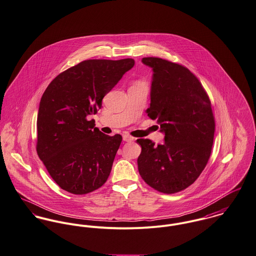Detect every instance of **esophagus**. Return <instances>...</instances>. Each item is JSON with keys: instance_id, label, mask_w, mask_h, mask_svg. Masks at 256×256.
<instances>
[{"instance_id": "1", "label": "esophagus", "mask_w": 256, "mask_h": 256, "mask_svg": "<svg viewBox=\"0 0 256 256\" xmlns=\"http://www.w3.org/2000/svg\"><path fill=\"white\" fill-rule=\"evenodd\" d=\"M134 138L133 137H131L130 135H128V134H124L123 135V140L124 142H131V140H133Z\"/></svg>"}]
</instances>
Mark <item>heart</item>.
<instances>
[{
    "label": "heart",
    "mask_w": 256,
    "mask_h": 256,
    "mask_svg": "<svg viewBox=\"0 0 256 256\" xmlns=\"http://www.w3.org/2000/svg\"><path fill=\"white\" fill-rule=\"evenodd\" d=\"M138 84H142V83H138Z\"/></svg>",
    "instance_id": "b5f03b06"
}]
</instances>
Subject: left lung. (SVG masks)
Instances as JSON below:
<instances>
[{
    "instance_id": "left-lung-1",
    "label": "left lung",
    "mask_w": 256,
    "mask_h": 256,
    "mask_svg": "<svg viewBox=\"0 0 256 256\" xmlns=\"http://www.w3.org/2000/svg\"><path fill=\"white\" fill-rule=\"evenodd\" d=\"M152 68L148 116L160 124L164 144L138 139V169L142 180L163 194L190 186L204 171L212 150L215 121L200 80L185 66L160 58H144Z\"/></svg>"
}]
</instances>
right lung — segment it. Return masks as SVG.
<instances>
[{"label":"right lung","instance_id":"right-lung-1","mask_svg":"<svg viewBox=\"0 0 256 256\" xmlns=\"http://www.w3.org/2000/svg\"><path fill=\"white\" fill-rule=\"evenodd\" d=\"M135 64L133 58L88 60L58 74L46 87L37 117V154L62 190L85 194L102 186L122 137L94 127L102 100Z\"/></svg>","mask_w":256,"mask_h":256}]
</instances>
